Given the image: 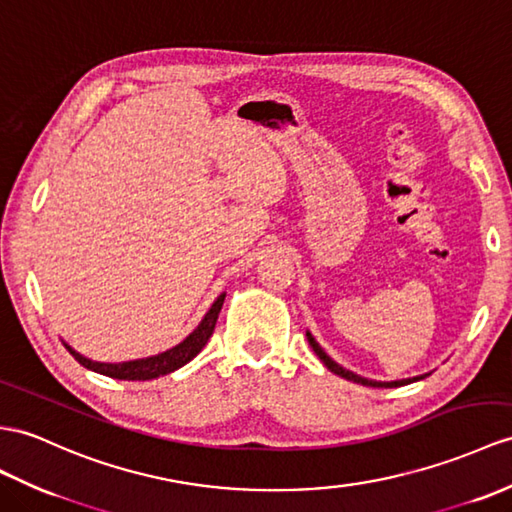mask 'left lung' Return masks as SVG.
I'll return each instance as SVG.
<instances>
[{"instance_id":"obj_1","label":"left lung","mask_w":512,"mask_h":512,"mask_svg":"<svg viewBox=\"0 0 512 512\" xmlns=\"http://www.w3.org/2000/svg\"><path fill=\"white\" fill-rule=\"evenodd\" d=\"M306 336H308V343H310V347H313L315 350V354L321 358V363L326 365L332 373H336V376H341V378H345V380H350V382H356V384H363V386H373V389H395V386H404V384H410V382H417V380H423L428 376H415V378H406V380H393V382H378V380H369V378H363V376H356L354 371H350V369H343L341 365H336L334 360L321 350V345L315 341V336L310 334V332H306Z\"/></svg>"}]
</instances>
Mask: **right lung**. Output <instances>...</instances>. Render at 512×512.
Segmentation results:
<instances>
[{
	"label": "right lung",
	"instance_id": "right-lung-1",
	"mask_svg": "<svg viewBox=\"0 0 512 512\" xmlns=\"http://www.w3.org/2000/svg\"><path fill=\"white\" fill-rule=\"evenodd\" d=\"M223 299H226V293H221L215 299V304L210 306L204 319L199 321V326L189 336H186L182 343H178L176 347H171V350L156 354V356L128 360V363H97V360H91V358L78 354L67 343H65V347L82 367L91 369L95 373H102V376L115 378V380H154V378L167 376V373L184 367L189 360H193L199 352H202V347L208 343L210 336H213L219 310L223 306Z\"/></svg>",
	"mask_w": 512,
	"mask_h": 512
}]
</instances>
